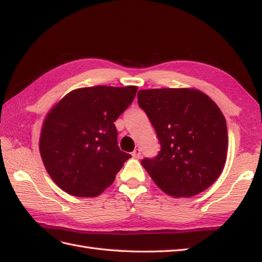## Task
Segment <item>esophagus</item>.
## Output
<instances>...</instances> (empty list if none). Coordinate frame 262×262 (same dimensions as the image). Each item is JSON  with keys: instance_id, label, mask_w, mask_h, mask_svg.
Returning <instances> with one entry per match:
<instances>
[{"instance_id": "34e87169", "label": "esophagus", "mask_w": 262, "mask_h": 262, "mask_svg": "<svg viewBox=\"0 0 262 262\" xmlns=\"http://www.w3.org/2000/svg\"><path fill=\"white\" fill-rule=\"evenodd\" d=\"M140 155H141V151H140V149H135V150L132 151V156L135 157V159H139Z\"/></svg>"}]
</instances>
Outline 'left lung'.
I'll return each instance as SVG.
<instances>
[{
    "instance_id": "1",
    "label": "left lung",
    "mask_w": 262,
    "mask_h": 262,
    "mask_svg": "<svg viewBox=\"0 0 262 262\" xmlns=\"http://www.w3.org/2000/svg\"><path fill=\"white\" fill-rule=\"evenodd\" d=\"M159 137L161 151L142 166L166 195L190 197L218 179L224 170L228 132L223 112L201 90L163 88L138 91Z\"/></svg>"
}]
</instances>
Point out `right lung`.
<instances>
[{"label":"right lung","mask_w":262,"mask_h":262,"mask_svg":"<svg viewBox=\"0 0 262 262\" xmlns=\"http://www.w3.org/2000/svg\"><path fill=\"white\" fill-rule=\"evenodd\" d=\"M138 86L97 85L63 96L44 118L39 154L58 187L77 197H96L114 181L131 155L117 146V120Z\"/></svg>","instance_id":"obj_1"}]
</instances>
